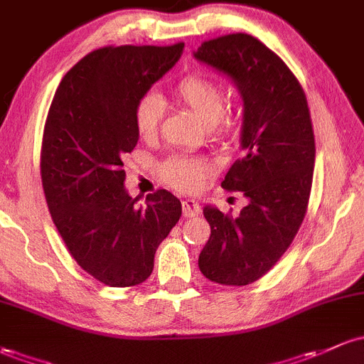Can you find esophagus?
I'll return each mask as SVG.
<instances>
[{"label": "esophagus", "mask_w": 364, "mask_h": 364, "mask_svg": "<svg viewBox=\"0 0 364 364\" xmlns=\"http://www.w3.org/2000/svg\"><path fill=\"white\" fill-rule=\"evenodd\" d=\"M182 212H183V217H196V215L201 212V206H199L196 199H183Z\"/></svg>", "instance_id": "esophagus-1"}]
</instances>
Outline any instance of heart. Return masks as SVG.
I'll use <instances>...</instances> for the list:
<instances>
[{
	"label": "heart",
	"mask_w": 364,
	"mask_h": 364,
	"mask_svg": "<svg viewBox=\"0 0 364 364\" xmlns=\"http://www.w3.org/2000/svg\"><path fill=\"white\" fill-rule=\"evenodd\" d=\"M175 97L189 111L208 127H218L224 123V99L222 90L217 83L201 74H187L175 87ZM165 100L156 92H147L136 100L134 109L135 128L142 139H154L159 132ZM159 175L163 182L178 191H196L208 177L213 175V168L206 159L194 156L173 154L159 165Z\"/></svg>",
	"instance_id": "b5f03b06"
}]
</instances>
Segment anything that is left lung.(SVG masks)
Returning a JSON list of instances; mask_svg holds the SVG:
<instances>
[{"mask_svg": "<svg viewBox=\"0 0 364 364\" xmlns=\"http://www.w3.org/2000/svg\"><path fill=\"white\" fill-rule=\"evenodd\" d=\"M194 58L240 92L243 156L222 187L248 199L237 217L212 205L203 208L212 234L199 253V271L215 283L245 287L281 259L306 217L316 158L311 114L287 64L250 34L205 41Z\"/></svg>", "mask_w": 364, "mask_h": 364, "instance_id": "obj_1", "label": "left lung"}]
</instances>
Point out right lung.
Listing matches in <instances>:
<instances>
[{
	"instance_id": "obj_1",
	"label": "right lung",
	"mask_w": 364,
	"mask_h": 364,
	"mask_svg": "<svg viewBox=\"0 0 364 364\" xmlns=\"http://www.w3.org/2000/svg\"><path fill=\"white\" fill-rule=\"evenodd\" d=\"M182 52L183 43L93 50L65 74L50 105L41 147L48 210L77 265L109 287L146 281L156 250L182 215L181 201L165 189L139 205L121 170V158L139 142L136 100Z\"/></svg>"
}]
</instances>
